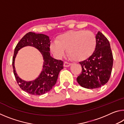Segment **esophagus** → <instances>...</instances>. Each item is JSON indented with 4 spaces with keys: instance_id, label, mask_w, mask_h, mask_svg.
<instances>
[{
    "instance_id": "1",
    "label": "esophagus",
    "mask_w": 124,
    "mask_h": 124,
    "mask_svg": "<svg viewBox=\"0 0 124 124\" xmlns=\"http://www.w3.org/2000/svg\"><path fill=\"white\" fill-rule=\"evenodd\" d=\"M70 65H71V63H68V62H64L63 66H64V67H69V66H70Z\"/></svg>"
}]
</instances>
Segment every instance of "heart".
I'll use <instances>...</instances> for the list:
<instances>
[{
	"mask_svg": "<svg viewBox=\"0 0 124 124\" xmlns=\"http://www.w3.org/2000/svg\"><path fill=\"white\" fill-rule=\"evenodd\" d=\"M97 39L90 31H70L60 35L52 41L50 49L56 56L63 55L65 50L73 60L81 61L89 58L96 49Z\"/></svg>",
	"mask_w": 124,
	"mask_h": 124,
	"instance_id": "obj_1",
	"label": "heart"
}]
</instances>
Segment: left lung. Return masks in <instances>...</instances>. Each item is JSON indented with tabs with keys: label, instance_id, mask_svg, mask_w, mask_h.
<instances>
[{
	"label": "left lung",
	"instance_id": "8db88e82",
	"mask_svg": "<svg viewBox=\"0 0 124 124\" xmlns=\"http://www.w3.org/2000/svg\"><path fill=\"white\" fill-rule=\"evenodd\" d=\"M97 45L93 54L79 63L82 67L77 80L83 87L97 89L108 82L112 73L113 57L109 42L101 32L96 35Z\"/></svg>",
	"mask_w": 124,
	"mask_h": 124
}]
</instances>
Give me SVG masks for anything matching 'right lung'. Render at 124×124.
I'll return each mask as SVG.
<instances>
[{
    "mask_svg": "<svg viewBox=\"0 0 124 124\" xmlns=\"http://www.w3.org/2000/svg\"><path fill=\"white\" fill-rule=\"evenodd\" d=\"M49 37L43 34L29 32L24 35L15 49L12 58V68L17 83L21 89L31 95L39 96L47 93L55 85L58 74L63 68V62L50 56ZM26 46H32L38 49L43 56V69L39 76L34 81L26 82L21 79L14 70V62L18 50Z\"/></svg>",
    "mask_w": 124,
    "mask_h": 124,
    "instance_id": "1",
    "label": "right lung"
}]
</instances>
